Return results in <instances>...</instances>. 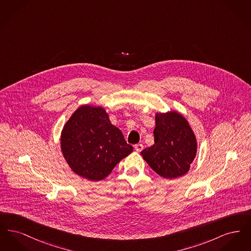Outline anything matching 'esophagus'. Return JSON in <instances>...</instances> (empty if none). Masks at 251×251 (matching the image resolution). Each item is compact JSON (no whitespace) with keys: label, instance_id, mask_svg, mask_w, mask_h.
Instances as JSON below:
<instances>
[{"label":"esophagus","instance_id":"obj_1","mask_svg":"<svg viewBox=\"0 0 251 251\" xmlns=\"http://www.w3.org/2000/svg\"><path fill=\"white\" fill-rule=\"evenodd\" d=\"M144 146L142 144H136L135 146H134V150L137 151V152H140V151H143Z\"/></svg>","mask_w":251,"mask_h":251}]
</instances>
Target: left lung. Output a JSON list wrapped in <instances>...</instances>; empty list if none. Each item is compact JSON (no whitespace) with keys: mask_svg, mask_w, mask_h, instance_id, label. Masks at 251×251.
<instances>
[{"mask_svg":"<svg viewBox=\"0 0 251 251\" xmlns=\"http://www.w3.org/2000/svg\"><path fill=\"white\" fill-rule=\"evenodd\" d=\"M154 144L141 155L158 175L176 179L190 169L197 154V139L186 119L176 111L157 113Z\"/></svg>","mask_w":251,"mask_h":251,"instance_id":"left-lung-1","label":"left lung"}]
</instances>
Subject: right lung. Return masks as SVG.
Instances as JSON below:
<instances>
[{
    "label": "right lung",
    "instance_id": "add662e5",
    "mask_svg": "<svg viewBox=\"0 0 251 251\" xmlns=\"http://www.w3.org/2000/svg\"><path fill=\"white\" fill-rule=\"evenodd\" d=\"M61 150L72 171L89 180H101L133 151L100 106L82 105L65 124Z\"/></svg>",
    "mask_w": 251,
    "mask_h": 251
}]
</instances>
